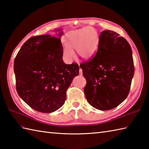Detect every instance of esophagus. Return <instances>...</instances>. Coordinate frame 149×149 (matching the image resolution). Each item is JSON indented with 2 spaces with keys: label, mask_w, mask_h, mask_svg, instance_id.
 Returning <instances> with one entry per match:
<instances>
[{
  "label": "esophagus",
  "mask_w": 149,
  "mask_h": 149,
  "mask_svg": "<svg viewBox=\"0 0 149 149\" xmlns=\"http://www.w3.org/2000/svg\"><path fill=\"white\" fill-rule=\"evenodd\" d=\"M79 75H83V70H82V69L81 68H79Z\"/></svg>",
  "instance_id": "esophagus-1"
}]
</instances>
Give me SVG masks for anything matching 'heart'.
Segmentation results:
<instances>
[{
  "mask_svg": "<svg viewBox=\"0 0 149 149\" xmlns=\"http://www.w3.org/2000/svg\"><path fill=\"white\" fill-rule=\"evenodd\" d=\"M65 46L63 48V55L68 62L75 57L74 50L83 59L92 58L99 49L100 37L97 31L92 27L70 31L64 37Z\"/></svg>",
  "mask_w": 149,
  "mask_h": 149,
  "instance_id": "b5f03b06",
  "label": "heart"
}]
</instances>
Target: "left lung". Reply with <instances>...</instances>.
I'll use <instances>...</instances> for the list:
<instances>
[{
	"mask_svg": "<svg viewBox=\"0 0 149 149\" xmlns=\"http://www.w3.org/2000/svg\"><path fill=\"white\" fill-rule=\"evenodd\" d=\"M93 58L81 63L86 80L85 97L91 106L109 110L120 105L129 93L134 73L131 46L114 31H103Z\"/></svg>",
	"mask_w": 149,
	"mask_h": 149,
	"instance_id": "8db88e82",
	"label": "left lung"
}]
</instances>
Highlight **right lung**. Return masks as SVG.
Returning <instances> with one entry per match:
<instances>
[{
  "label": "right lung",
  "instance_id": "right-lung-1",
  "mask_svg": "<svg viewBox=\"0 0 149 149\" xmlns=\"http://www.w3.org/2000/svg\"><path fill=\"white\" fill-rule=\"evenodd\" d=\"M62 57L60 37L49 34L31 38L16 56V89L21 99L37 111L49 113L59 109L73 79L79 75V66L65 64Z\"/></svg>",
  "mask_w": 149,
  "mask_h": 149
}]
</instances>
